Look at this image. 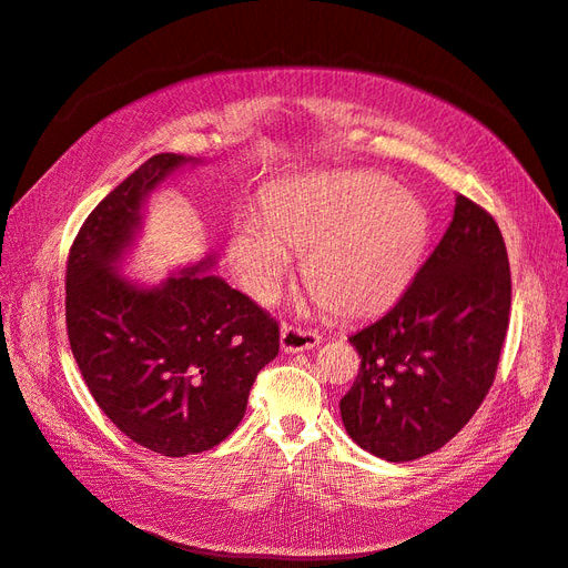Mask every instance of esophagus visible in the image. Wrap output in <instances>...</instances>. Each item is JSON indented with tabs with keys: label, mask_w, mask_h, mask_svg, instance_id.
<instances>
[{
	"label": "esophagus",
	"mask_w": 568,
	"mask_h": 568,
	"mask_svg": "<svg viewBox=\"0 0 568 568\" xmlns=\"http://www.w3.org/2000/svg\"><path fill=\"white\" fill-rule=\"evenodd\" d=\"M320 334L307 332V328L300 326H283L281 332V348L285 353H302V351H312L314 346H320Z\"/></svg>",
	"instance_id": "esophagus-1"
}]
</instances>
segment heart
<instances>
[{
    "mask_svg": "<svg viewBox=\"0 0 568 568\" xmlns=\"http://www.w3.org/2000/svg\"><path fill=\"white\" fill-rule=\"evenodd\" d=\"M430 234L426 205L394 181L312 174L281 183L263 197L261 215L234 220L227 258L244 290L271 300L305 254L302 275L314 297L341 316L385 310L412 283Z\"/></svg>",
    "mask_w": 568,
    "mask_h": 568,
    "instance_id": "1",
    "label": "heart"
}]
</instances>
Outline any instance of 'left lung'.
Returning <instances> with one entry per match:
<instances>
[{
    "mask_svg": "<svg viewBox=\"0 0 568 568\" xmlns=\"http://www.w3.org/2000/svg\"><path fill=\"white\" fill-rule=\"evenodd\" d=\"M510 312L496 220L457 195L453 222L414 283L348 336L361 371L341 418L363 450L412 463L453 440L494 385Z\"/></svg>",
    "mask_w": 568,
    "mask_h": 568,
    "instance_id": "8db88e82",
    "label": "left lung"
}]
</instances>
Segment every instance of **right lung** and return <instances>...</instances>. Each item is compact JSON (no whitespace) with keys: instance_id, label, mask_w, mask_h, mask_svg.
Listing matches in <instances>:
<instances>
[{"instance_id":"obj_1","label":"right lung","mask_w":568,"mask_h":568,"mask_svg":"<svg viewBox=\"0 0 568 568\" xmlns=\"http://www.w3.org/2000/svg\"><path fill=\"white\" fill-rule=\"evenodd\" d=\"M193 156L154 154L91 210L68 258V336L91 397L130 440L164 457L220 445L244 418L278 324L213 275L215 256L142 285L121 266L154 189Z\"/></svg>"}]
</instances>
